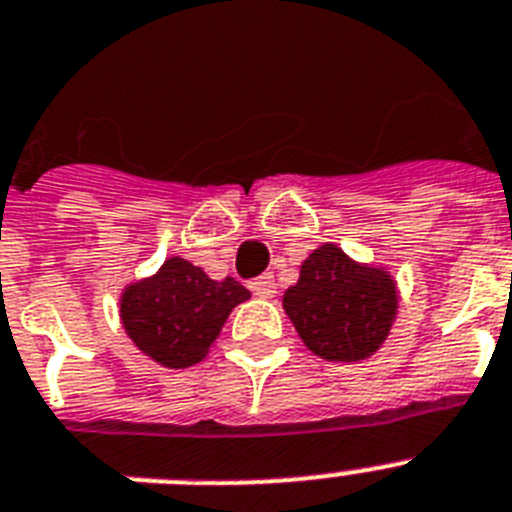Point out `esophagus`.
Returning a JSON list of instances; mask_svg holds the SVG:
<instances>
[{"instance_id": "34e87169", "label": "esophagus", "mask_w": 512, "mask_h": 512, "mask_svg": "<svg viewBox=\"0 0 512 512\" xmlns=\"http://www.w3.org/2000/svg\"><path fill=\"white\" fill-rule=\"evenodd\" d=\"M251 292L256 298H274V292H277V285H274V274H261V277L251 279L248 282Z\"/></svg>"}]
</instances>
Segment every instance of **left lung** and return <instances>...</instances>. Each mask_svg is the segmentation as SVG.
<instances>
[{
  "label": "left lung",
  "mask_w": 512,
  "mask_h": 512,
  "mask_svg": "<svg viewBox=\"0 0 512 512\" xmlns=\"http://www.w3.org/2000/svg\"><path fill=\"white\" fill-rule=\"evenodd\" d=\"M282 303L310 352L323 360H365L391 329L396 287L386 272L355 264L329 243L305 259Z\"/></svg>",
  "instance_id": "8db88e82"
}]
</instances>
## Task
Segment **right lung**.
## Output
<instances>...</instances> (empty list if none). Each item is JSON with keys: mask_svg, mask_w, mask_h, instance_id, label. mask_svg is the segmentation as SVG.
I'll return each mask as SVG.
<instances>
[{"mask_svg": "<svg viewBox=\"0 0 512 512\" xmlns=\"http://www.w3.org/2000/svg\"><path fill=\"white\" fill-rule=\"evenodd\" d=\"M251 292L233 277L214 282L183 259L165 261L152 279L121 298V321L131 342L165 368H189L207 355L230 310Z\"/></svg>", "mask_w": 512, "mask_h": 512, "instance_id": "right-lung-1", "label": "right lung"}]
</instances>
